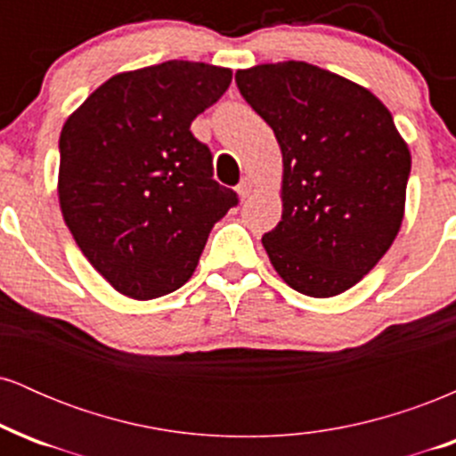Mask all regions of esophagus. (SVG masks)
Segmentation results:
<instances>
[{
    "label": "esophagus",
    "mask_w": 456,
    "mask_h": 456,
    "mask_svg": "<svg viewBox=\"0 0 456 456\" xmlns=\"http://www.w3.org/2000/svg\"><path fill=\"white\" fill-rule=\"evenodd\" d=\"M235 191H238L240 197L246 199L250 195V192H253V182H250L248 177H242V180H240V184L235 186Z\"/></svg>",
    "instance_id": "34e87169"
}]
</instances>
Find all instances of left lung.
I'll use <instances>...</instances> for the list:
<instances>
[{
	"label": "left lung",
	"instance_id": "8db88e82",
	"mask_svg": "<svg viewBox=\"0 0 456 456\" xmlns=\"http://www.w3.org/2000/svg\"><path fill=\"white\" fill-rule=\"evenodd\" d=\"M282 151V216L265 253L300 294L330 297L373 270L399 233L411 156L379 98L306 61L235 72Z\"/></svg>",
	"mask_w": 456,
	"mask_h": 456
}]
</instances>
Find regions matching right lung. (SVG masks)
I'll return each mask as SVG.
<instances>
[{
	"instance_id": "add662e5",
	"label": "right lung",
	"mask_w": 456,
	"mask_h": 456,
	"mask_svg": "<svg viewBox=\"0 0 456 456\" xmlns=\"http://www.w3.org/2000/svg\"><path fill=\"white\" fill-rule=\"evenodd\" d=\"M229 83V68L171 60L111 77L66 119L61 214L119 294L151 300L180 289L214 223L238 206L212 177L210 148L191 133Z\"/></svg>"
}]
</instances>
